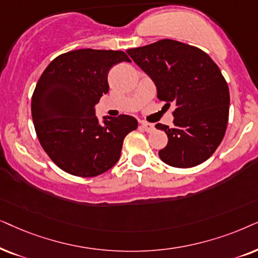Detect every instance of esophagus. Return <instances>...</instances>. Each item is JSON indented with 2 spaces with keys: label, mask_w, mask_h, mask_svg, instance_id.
<instances>
[{
  "label": "esophagus",
  "mask_w": 258,
  "mask_h": 258,
  "mask_svg": "<svg viewBox=\"0 0 258 258\" xmlns=\"http://www.w3.org/2000/svg\"><path fill=\"white\" fill-rule=\"evenodd\" d=\"M140 128H143L144 131L145 132H147V133H150V132H152L153 130H154V126L152 125V123H150V122H140Z\"/></svg>",
  "instance_id": "obj_1"
}]
</instances>
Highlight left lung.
Returning <instances> with one entry per match:
<instances>
[{"label": "left lung", "mask_w": 258, "mask_h": 258, "mask_svg": "<svg viewBox=\"0 0 258 258\" xmlns=\"http://www.w3.org/2000/svg\"><path fill=\"white\" fill-rule=\"evenodd\" d=\"M127 54L154 81L158 99L176 105L174 127L156 125L169 138L158 153L160 159L179 169L209 159L224 138L229 120V87L217 64L199 48L170 39Z\"/></svg>", "instance_id": "left-lung-1"}]
</instances>
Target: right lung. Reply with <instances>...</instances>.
Masks as SVG:
<instances>
[{
    "instance_id": "1",
    "label": "right lung",
    "mask_w": 258,
    "mask_h": 258,
    "mask_svg": "<svg viewBox=\"0 0 258 258\" xmlns=\"http://www.w3.org/2000/svg\"><path fill=\"white\" fill-rule=\"evenodd\" d=\"M130 57L121 50L78 49L56 56L37 81L32 116L37 139L64 172L95 177L119 160L125 137L138 127L120 114L99 125L94 105L108 92L107 75Z\"/></svg>"
}]
</instances>
